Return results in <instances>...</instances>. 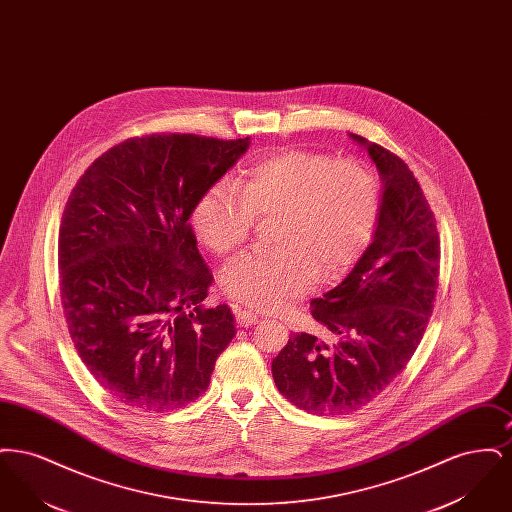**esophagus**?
<instances>
[{"instance_id":"esophagus-1","label":"esophagus","mask_w":512,"mask_h":512,"mask_svg":"<svg viewBox=\"0 0 512 512\" xmlns=\"http://www.w3.org/2000/svg\"><path fill=\"white\" fill-rule=\"evenodd\" d=\"M236 320H238V324L240 326H253L257 320H259V315L257 313H253V311H245V309H236Z\"/></svg>"}]
</instances>
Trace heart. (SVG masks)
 I'll list each match as a JSON object with an SVG mask.
<instances>
[{"mask_svg":"<svg viewBox=\"0 0 512 512\" xmlns=\"http://www.w3.org/2000/svg\"><path fill=\"white\" fill-rule=\"evenodd\" d=\"M382 213V188L359 161L328 153L282 149L253 161L238 188L222 180L192 211L197 238L217 255H234L257 219L278 217V247L245 255L222 272V292L255 311H278L290 299L355 267Z\"/></svg>","mask_w":512,"mask_h":512,"instance_id":"1","label":"heart"}]
</instances>
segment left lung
I'll list each match as a JSON object with an SVG mask.
<instances>
[{
	"label": "left lung",
	"instance_id": "obj_1",
	"mask_svg": "<svg viewBox=\"0 0 512 512\" xmlns=\"http://www.w3.org/2000/svg\"><path fill=\"white\" fill-rule=\"evenodd\" d=\"M351 138L384 180L374 240L340 286L311 301L328 340L293 334L272 359L278 391L313 414L353 413L386 390L411 361L438 293V226L413 171L386 147Z\"/></svg>",
	"mask_w": 512,
	"mask_h": 512
}]
</instances>
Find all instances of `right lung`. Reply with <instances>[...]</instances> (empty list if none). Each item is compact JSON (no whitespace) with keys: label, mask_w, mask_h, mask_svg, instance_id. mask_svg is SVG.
Instances as JSON below:
<instances>
[{"label":"right lung","mask_w":512,"mask_h":512,"mask_svg":"<svg viewBox=\"0 0 512 512\" xmlns=\"http://www.w3.org/2000/svg\"><path fill=\"white\" fill-rule=\"evenodd\" d=\"M247 147L249 138H130L69 195L57 249L63 313L82 363L128 407H186L236 336L228 305H203L213 274L188 220Z\"/></svg>","instance_id":"1"}]
</instances>
